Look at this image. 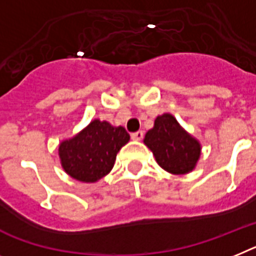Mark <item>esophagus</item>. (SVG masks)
Instances as JSON below:
<instances>
[{
	"mask_svg": "<svg viewBox=\"0 0 256 256\" xmlns=\"http://www.w3.org/2000/svg\"><path fill=\"white\" fill-rule=\"evenodd\" d=\"M143 132H132V140H135V142H139V140H142V139H143Z\"/></svg>",
	"mask_w": 256,
	"mask_h": 256,
	"instance_id": "esophagus-1",
	"label": "esophagus"
}]
</instances>
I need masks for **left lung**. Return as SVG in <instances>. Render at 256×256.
<instances>
[{"label":"left lung","mask_w":256,"mask_h":256,"mask_svg":"<svg viewBox=\"0 0 256 256\" xmlns=\"http://www.w3.org/2000/svg\"><path fill=\"white\" fill-rule=\"evenodd\" d=\"M143 142L158 164L172 174H188L194 170L200 158L199 140L186 132L170 113L156 117L154 128L148 130Z\"/></svg>","instance_id":"left-lung-1"}]
</instances>
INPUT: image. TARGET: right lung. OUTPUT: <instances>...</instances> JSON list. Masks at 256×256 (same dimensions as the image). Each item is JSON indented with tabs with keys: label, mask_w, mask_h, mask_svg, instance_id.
<instances>
[{
	"label": "right lung",
	"mask_w": 256,
	"mask_h": 256,
	"mask_svg": "<svg viewBox=\"0 0 256 256\" xmlns=\"http://www.w3.org/2000/svg\"><path fill=\"white\" fill-rule=\"evenodd\" d=\"M128 140L124 128L95 118L72 138L60 143L62 168L76 181L98 182L113 169L117 154Z\"/></svg>",
	"instance_id": "right-lung-1"
}]
</instances>
